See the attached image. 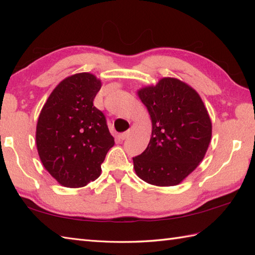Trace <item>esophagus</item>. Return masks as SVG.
I'll list each match as a JSON object with an SVG mask.
<instances>
[{
  "label": "esophagus",
  "mask_w": 255,
  "mask_h": 255,
  "mask_svg": "<svg viewBox=\"0 0 255 255\" xmlns=\"http://www.w3.org/2000/svg\"><path fill=\"white\" fill-rule=\"evenodd\" d=\"M129 134H130V130H127V131L121 133V136H119V137H121L122 140H125V139H127L129 137Z\"/></svg>",
  "instance_id": "1"
}]
</instances>
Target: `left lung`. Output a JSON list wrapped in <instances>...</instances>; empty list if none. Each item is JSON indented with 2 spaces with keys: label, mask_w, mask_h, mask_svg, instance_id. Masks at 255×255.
Returning <instances> with one entry per match:
<instances>
[{
  "label": "left lung",
  "mask_w": 255,
  "mask_h": 255,
  "mask_svg": "<svg viewBox=\"0 0 255 255\" xmlns=\"http://www.w3.org/2000/svg\"><path fill=\"white\" fill-rule=\"evenodd\" d=\"M152 122L150 142L132 158L137 175L156 186H174L196 169L208 149L211 122L200 96L174 78L138 91Z\"/></svg>",
  "instance_id": "1"
}]
</instances>
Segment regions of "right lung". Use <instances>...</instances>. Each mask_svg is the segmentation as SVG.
Segmentation results:
<instances>
[{
    "instance_id": "add662e5",
    "label": "right lung",
    "mask_w": 255,
    "mask_h": 255,
    "mask_svg": "<svg viewBox=\"0 0 255 255\" xmlns=\"http://www.w3.org/2000/svg\"><path fill=\"white\" fill-rule=\"evenodd\" d=\"M101 86L95 75L86 72L64 79L38 118V154L45 169L63 186L82 187L95 181L115 143L105 115L93 105Z\"/></svg>"
}]
</instances>
